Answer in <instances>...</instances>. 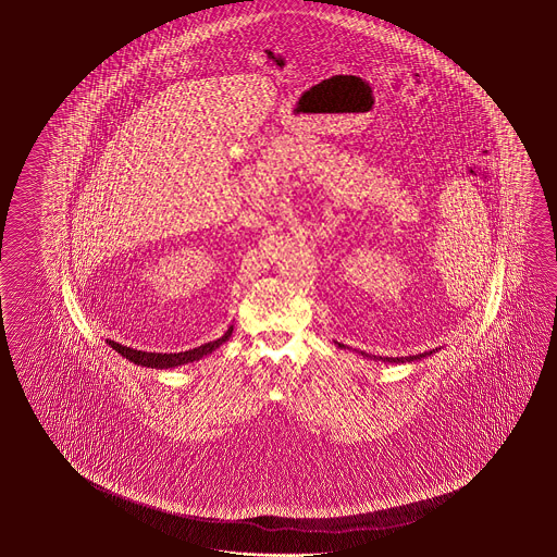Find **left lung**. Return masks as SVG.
I'll list each match as a JSON object with an SVG mask.
<instances>
[{
    "label": "left lung",
    "mask_w": 557,
    "mask_h": 557,
    "mask_svg": "<svg viewBox=\"0 0 557 557\" xmlns=\"http://www.w3.org/2000/svg\"><path fill=\"white\" fill-rule=\"evenodd\" d=\"M339 347H346L344 344H337ZM431 354H435V349H431V351H423V354H418V356H408V357H376L373 356V359H383V361H388V363H406V361H416V359H421V357L431 356ZM367 356V354H363Z\"/></svg>",
    "instance_id": "left-lung-1"
}]
</instances>
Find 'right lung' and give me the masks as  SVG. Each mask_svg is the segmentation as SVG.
<instances>
[{
    "instance_id": "right-lung-1",
    "label": "right lung",
    "mask_w": 557,
    "mask_h": 557,
    "mask_svg": "<svg viewBox=\"0 0 557 557\" xmlns=\"http://www.w3.org/2000/svg\"><path fill=\"white\" fill-rule=\"evenodd\" d=\"M231 332H233V326L223 336L218 337L215 342H208L203 346L194 347V349L181 351V354H147V351H137V349H132V347L120 346V344L112 342V339H109V346L112 349H116L120 356L134 361L136 366L151 367V369H169V367L184 366V363H190V361H196L200 357L208 356L215 347H220L223 342H227Z\"/></svg>"
}]
</instances>
